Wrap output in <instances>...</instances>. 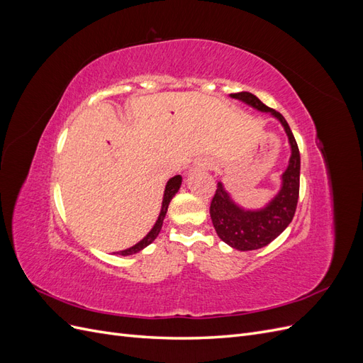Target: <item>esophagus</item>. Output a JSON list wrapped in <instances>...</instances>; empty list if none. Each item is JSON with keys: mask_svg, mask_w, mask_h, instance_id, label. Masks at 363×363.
<instances>
[{"mask_svg": "<svg viewBox=\"0 0 363 363\" xmlns=\"http://www.w3.org/2000/svg\"><path fill=\"white\" fill-rule=\"evenodd\" d=\"M195 169H199V171H203V169H208V164L207 163H199V164H196V167H195Z\"/></svg>", "mask_w": 363, "mask_h": 363, "instance_id": "obj_1", "label": "esophagus"}]
</instances>
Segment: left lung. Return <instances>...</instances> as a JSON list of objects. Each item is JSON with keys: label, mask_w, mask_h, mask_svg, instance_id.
<instances>
[{"label": "left lung", "mask_w": 363, "mask_h": 363, "mask_svg": "<svg viewBox=\"0 0 363 363\" xmlns=\"http://www.w3.org/2000/svg\"><path fill=\"white\" fill-rule=\"evenodd\" d=\"M230 96L247 103L260 112H268L274 118H277L286 131L291 144V159L286 171L281 175V189L267 204V207L260 208V211H245V208L239 207L230 199L221 182L218 183L211 203V218L216 235L227 245L239 251L259 250L281 235L295 215L300 194V151L291 127L281 113L265 106L256 95L250 92L230 94Z\"/></svg>", "instance_id": "1"}]
</instances>
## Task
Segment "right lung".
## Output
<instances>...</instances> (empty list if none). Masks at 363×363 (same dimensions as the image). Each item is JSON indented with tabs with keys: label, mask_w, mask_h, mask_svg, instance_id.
<instances>
[{
	"label": "right lung",
	"mask_w": 363,
	"mask_h": 363,
	"mask_svg": "<svg viewBox=\"0 0 363 363\" xmlns=\"http://www.w3.org/2000/svg\"><path fill=\"white\" fill-rule=\"evenodd\" d=\"M180 186H182V175H174L172 179L168 180L167 186H164L162 208H160V213H159V218H157V221H156L155 227H152V228L150 230V233H148L144 239L139 240V242H138L136 245L130 247V248H127V250L119 251L121 256H130V255H135V252H139L140 250H144L147 245H150V244L152 242V240H155V239L159 236L160 230H162V224H163L164 215H167V212H168V206H169V203H171V200H172V196L179 192Z\"/></svg>",
	"instance_id": "right-lung-1"
}]
</instances>
